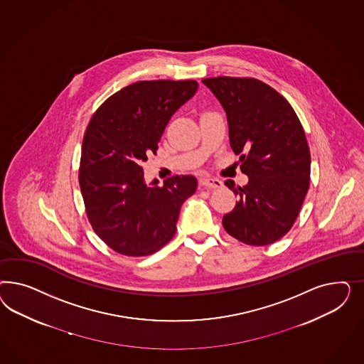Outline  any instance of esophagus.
<instances>
[{
	"label": "esophagus",
	"mask_w": 364,
	"mask_h": 364,
	"mask_svg": "<svg viewBox=\"0 0 364 364\" xmlns=\"http://www.w3.org/2000/svg\"><path fill=\"white\" fill-rule=\"evenodd\" d=\"M200 186L204 188H220L223 187V183H221L219 178H215V177H201L198 180Z\"/></svg>",
	"instance_id": "1"
}]
</instances>
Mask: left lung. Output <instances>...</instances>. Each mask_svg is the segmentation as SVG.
Returning <instances> with one entry per match:
<instances>
[{
    "label": "left lung",
    "instance_id": "left-lung-1",
    "mask_svg": "<svg viewBox=\"0 0 364 364\" xmlns=\"http://www.w3.org/2000/svg\"><path fill=\"white\" fill-rule=\"evenodd\" d=\"M225 110L230 144L240 154L244 187L225 186L239 196L223 227L239 242L272 244L291 230L307 195L309 143L298 116L275 89L256 78H204Z\"/></svg>",
    "mask_w": 364,
    "mask_h": 364
}]
</instances>
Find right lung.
<instances>
[{"label": "right lung", "instance_id": "right-lung-1", "mask_svg": "<svg viewBox=\"0 0 364 364\" xmlns=\"http://www.w3.org/2000/svg\"><path fill=\"white\" fill-rule=\"evenodd\" d=\"M198 87L195 80L139 81L112 95L89 122L80 188L93 230L119 254L146 256L164 247L176 233L183 203L196 192L195 176L146 184L143 163Z\"/></svg>", "mask_w": 364, "mask_h": 364}]
</instances>
